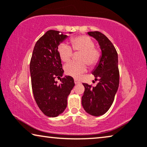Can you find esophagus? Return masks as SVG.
<instances>
[{"label": "esophagus", "mask_w": 147, "mask_h": 147, "mask_svg": "<svg viewBox=\"0 0 147 147\" xmlns=\"http://www.w3.org/2000/svg\"><path fill=\"white\" fill-rule=\"evenodd\" d=\"M74 83H75L76 85H77V84H79L80 82L78 80H74Z\"/></svg>", "instance_id": "esophagus-1"}]
</instances>
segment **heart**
<instances>
[{
	"instance_id": "b5f03b06",
	"label": "heart",
	"mask_w": 147,
	"mask_h": 147,
	"mask_svg": "<svg viewBox=\"0 0 147 147\" xmlns=\"http://www.w3.org/2000/svg\"><path fill=\"white\" fill-rule=\"evenodd\" d=\"M72 49L75 51H80L79 58L80 62H70L64 67L66 75L78 78L87 69V65L93 67L98 64L100 58V51L94 47V41L87 35H80L71 38L70 40ZM58 53L63 62H67L71 59L73 52L69 45L61 43L58 47Z\"/></svg>"
}]
</instances>
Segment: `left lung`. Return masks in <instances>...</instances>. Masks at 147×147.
<instances>
[{"instance_id":"1","label":"left lung","mask_w":147,"mask_h":147,"mask_svg":"<svg viewBox=\"0 0 147 147\" xmlns=\"http://www.w3.org/2000/svg\"><path fill=\"white\" fill-rule=\"evenodd\" d=\"M88 35L98 41L102 55L93 70L96 86L83 83L85 91L81 104L88 114L94 116H102L107 112L114 102L119 81L118 53L111 41L99 31H90Z\"/></svg>"}]
</instances>
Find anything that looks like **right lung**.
<instances>
[{"label": "right lung", "mask_w": 147, "mask_h": 147, "mask_svg": "<svg viewBox=\"0 0 147 147\" xmlns=\"http://www.w3.org/2000/svg\"><path fill=\"white\" fill-rule=\"evenodd\" d=\"M67 37L58 31H47L36 42L31 58L33 96L40 110L49 117H56L64 111L67 96L75 85L69 76L60 78L59 85L55 80L64 73L58 47Z\"/></svg>", "instance_id": "add662e5"}]
</instances>
